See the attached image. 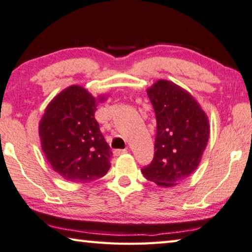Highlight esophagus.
I'll return each mask as SVG.
<instances>
[{"instance_id":"esophagus-1","label":"esophagus","mask_w":252,"mask_h":252,"mask_svg":"<svg viewBox=\"0 0 252 252\" xmlns=\"http://www.w3.org/2000/svg\"><path fill=\"white\" fill-rule=\"evenodd\" d=\"M113 153H114V155H116V157H119V155H122V154L127 153V150L126 149V150H116Z\"/></svg>"}]
</instances>
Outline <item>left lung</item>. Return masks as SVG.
Returning a JSON list of instances; mask_svg holds the SVG:
<instances>
[{
    "label": "left lung",
    "instance_id": "left-lung-1",
    "mask_svg": "<svg viewBox=\"0 0 252 252\" xmlns=\"http://www.w3.org/2000/svg\"><path fill=\"white\" fill-rule=\"evenodd\" d=\"M157 117L154 158L142 168L161 187L180 184L195 172L207 146L210 126L204 109L189 91L158 79L146 89Z\"/></svg>",
    "mask_w": 252,
    "mask_h": 252
}]
</instances>
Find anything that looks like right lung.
Masks as SVG:
<instances>
[{"label": "right lung", "mask_w": 252, "mask_h": 252, "mask_svg": "<svg viewBox=\"0 0 252 252\" xmlns=\"http://www.w3.org/2000/svg\"><path fill=\"white\" fill-rule=\"evenodd\" d=\"M97 97L79 85H71L52 99L38 125L40 145L53 170L63 180L90 183L110 168L112 152L94 118Z\"/></svg>", "instance_id": "add662e5"}]
</instances>
